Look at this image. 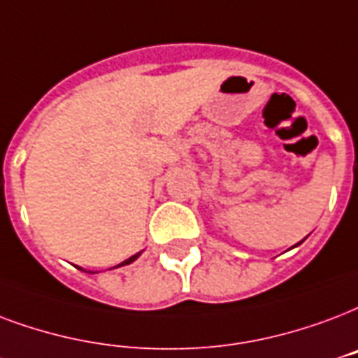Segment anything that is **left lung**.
<instances>
[{
    "mask_svg": "<svg viewBox=\"0 0 358 358\" xmlns=\"http://www.w3.org/2000/svg\"><path fill=\"white\" fill-rule=\"evenodd\" d=\"M299 244H300V242H299Z\"/></svg>",
    "mask_w": 358,
    "mask_h": 358,
    "instance_id": "obj_1",
    "label": "left lung"
}]
</instances>
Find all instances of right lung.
<instances>
[{
  "label": "right lung",
  "instance_id": "1",
  "mask_svg": "<svg viewBox=\"0 0 358 358\" xmlns=\"http://www.w3.org/2000/svg\"><path fill=\"white\" fill-rule=\"evenodd\" d=\"M138 255H141V253H136V255H133V257H129V259H127V261H124V263H122V264H118V266H124V264H129V263H133V261H135V259L138 257Z\"/></svg>",
  "mask_w": 358,
  "mask_h": 358
}]
</instances>
